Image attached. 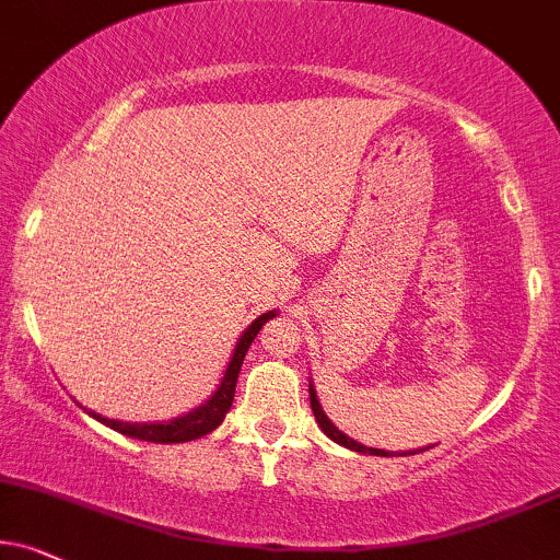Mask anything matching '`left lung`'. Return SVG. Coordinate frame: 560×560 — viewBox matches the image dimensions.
<instances>
[{
    "label": "left lung",
    "instance_id": "left-lung-1",
    "mask_svg": "<svg viewBox=\"0 0 560 560\" xmlns=\"http://www.w3.org/2000/svg\"><path fill=\"white\" fill-rule=\"evenodd\" d=\"M308 399H312V410H314V418L316 423H319V428L324 431V436H329L335 441V444H340L345 448H350V452H358V454H374V457H395V452H384V448H374V446H363L358 444L355 439L345 436V433L337 428L332 420L327 418V412L322 410V402L319 397H316V389H314V382H308ZM420 452H425V448H420ZM399 457H407V454H416V452H397Z\"/></svg>",
    "mask_w": 560,
    "mask_h": 560
}]
</instances>
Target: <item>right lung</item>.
Listing matches in <instances>:
<instances>
[{"instance_id": "obj_1", "label": "right lung", "mask_w": 560, "mask_h": 560, "mask_svg": "<svg viewBox=\"0 0 560 560\" xmlns=\"http://www.w3.org/2000/svg\"><path fill=\"white\" fill-rule=\"evenodd\" d=\"M272 316H278V312L261 314L252 324H248V327L244 329V335L238 337L236 348H233V355L225 365V374L220 376L218 389L212 392V395L207 397L202 405L186 412V416H178L171 420H158V423H124V420L103 418L93 410H90L88 416H93L98 423L124 433V436L140 439V441H153V444H184V441H195L199 436H207V433L215 431V428L223 423L228 410H231L233 395H236L238 371H241V363H244V358H246L248 345L254 342V337L259 335V329L265 327Z\"/></svg>"}]
</instances>
